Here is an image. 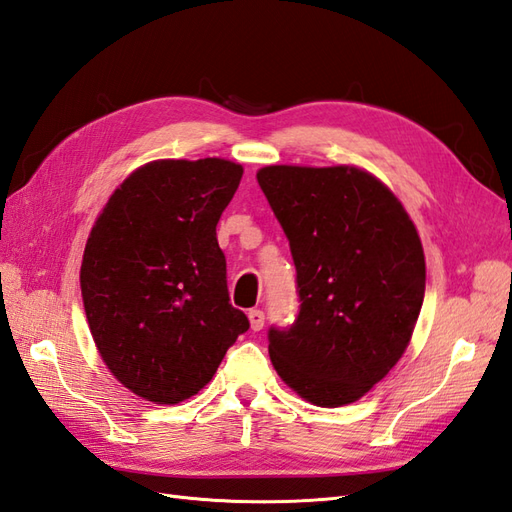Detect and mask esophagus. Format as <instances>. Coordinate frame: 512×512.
<instances>
[{
    "label": "esophagus",
    "instance_id": "1",
    "mask_svg": "<svg viewBox=\"0 0 512 512\" xmlns=\"http://www.w3.org/2000/svg\"><path fill=\"white\" fill-rule=\"evenodd\" d=\"M248 320H251V329L253 331H261V329H264L266 313L261 311V309H251V311H248Z\"/></svg>",
    "mask_w": 512,
    "mask_h": 512
}]
</instances>
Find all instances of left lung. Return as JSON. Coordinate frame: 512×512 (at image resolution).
<instances>
[{"instance_id": "obj_1", "label": "left lung", "mask_w": 512, "mask_h": 512, "mask_svg": "<svg viewBox=\"0 0 512 512\" xmlns=\"http://www.w3.org/2000/svg\"><path fill=\"white\" fill-rule=\"evenodd\" d=\"M257 181L290 240L300 300L292 326L268 331L274 370L311 404L355 402L411 342L426 290L417 229L355 166H266Z\"/></svg>"}]
</instances>
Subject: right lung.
I'll return each mask as SVG.
<instances>
[{
	"mask_svg": "<svg viewBox=\"0 0 512 512\" xmlns=\"http://www.w3.org/2000/svg\"><path fill=\"white\" fill-rule=\"evenodd\" d=\"M242 173L220 157L144 164L88 235L80 283L90 333L108 370L144 400L199 393L251 326L229 303L216 240Z\"/></svg>",
	"mask_w": 512,
	"mask_h": 512,
	"instance_id": "1",
	"label": "right lung"
}]
</instances>
